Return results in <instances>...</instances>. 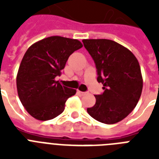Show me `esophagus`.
Wrapping results in <instances>:
<instances>
[{
	"label": "esophagus",
	"mask_w": 159,
	"mask_h": 159,
	"mask_svg": "<svg viewBox=\"0 0 159 159\" xmlns=\"http://www.w3.org/2000/svg\"><path fill=\"white\" fill-rule=\"evenodd\" d=\"M77 94H79L80 96H84V95L86 94V92H80V91H77Z\"/></svg>",
	"instance_id": "obj_1"
}]
</instances>
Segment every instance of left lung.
<instances>
[{"label": "left lung", "mask_w": 159, "mask_h": 159, "mask_svg": "<svg viewBox=\"0 0 159 159\" xmlns=\"http://www.w3.org/2000/svg\"><path fill=\"white\" fill-rule=\"evenodd\" d=\"M96 64L97 82L104 92L95 95L96 104L87 113L102 123L111 125L125 119L138 103L143 78L138 60L133 53L110 39H83Z\"/></svg>", "instance_id": "left-lung-1"}]
</instances>
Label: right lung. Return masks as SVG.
Segmentation results:
<instances>
[{
  "label": "right lung",
  "instance_id": "1",
  "mask_svg": "<svg viewBox=\"0 0 159 159\" xmlns=\"http://www.w3.org/2000/svg\"><path fill=\"white\" fill-rule=\"evenodd\" d=\"M82 47L77 39L51 36L27 49L19 67L16 87L19 98L30 115L39 120H48L64 111L67 100L77 91L55 80L68 57Z\"/></svg>",
  "mask_w": 159,
  "mask_h": 159
}]
</instances>
